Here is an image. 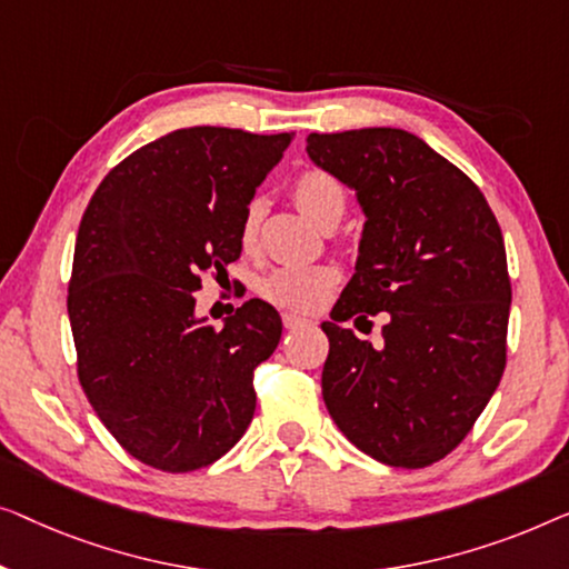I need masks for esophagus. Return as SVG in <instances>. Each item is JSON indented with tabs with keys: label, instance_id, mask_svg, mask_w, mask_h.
<instances>
[{
	"label": "esophagus",
	"instance_id": "obj_1",
	"mask_svg": "<svg viewBox=\"0 0 569 569\" xmlns=\"http://www.w3.org/2000/svg\"><path fill=\"white\" fill-rule=\"evenodd\" d=\"M283 325H286V330H301V327H311V319H303L299 315H291V311H286Z\"/></svg>",
	"mask_w": 569,
	"mask_h": 569
}]
</instances>
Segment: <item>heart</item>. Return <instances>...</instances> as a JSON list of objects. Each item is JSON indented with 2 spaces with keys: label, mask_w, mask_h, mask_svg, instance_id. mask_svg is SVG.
I'll use <instances>...</instances> for the list:
<instances>
[{
  "label": "heart",
  "mask_w": 569,
  "mask_h": 569,
  "mask_svg": "<svg viewBox=\"0 0 569 569\" xmlns=\"http://www.w3.org/2000/svg\"><path fill=\"white\" fill-rule=\"evenodd\" d=\"M293 203L301 208L303 216H309L319 229L338 227L346 216L348 193L346 186L325 170H307L296 178L291 188ZM260 201H250L244 208L242 219H239V247L244 252H252L258 247V231L262 219ZM340 276L330 266H278L260 281V293L276 307L301 311L311 315L319 311L330 301V296L338 286Z\"/></svg>",
  "instance_id": "obj_1"
}]
</instances>
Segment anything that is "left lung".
<instances>
[{"instance_id":"1","label":"left lung","mask_w":569,"mask_h":569,"mask_svg":"<svg viewBox=\"0 0 569 569\" xmlns=\"http://www.w3.org/2000/svg\"><path fill=\"white\" fill-rule=\"evenodd\" d=\"M307 154L356 190L366 216L356 273L322 322L327 412L371 459L428 467L463 441L506 371L498 219L459 167L402 128L309 133ZM379 310L381 347L339 325Z\"/></svg>"}]
</instances>
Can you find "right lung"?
Returning <instances> with one entry per match:
<instances>
[{
    "mask_svg": "<svg viewBox=\"0 0 569 569\" xmlns=\"http://www.w3.org/2000/svg\"><path fill=\"white\" fill-rule=\"evenodd\" d=\"M291 139L180 128L110 170L82 216L67 299L79 383L149 467H208L252 422V373L278 348L281 315L250 299L213 327L196 291L239 258V219Z\"/></svg>",
    "mask_w": 569,
    "mask_h": 569,
    "instance_id": "add662e5",
    "label": "right lung"
}]
</instances>
